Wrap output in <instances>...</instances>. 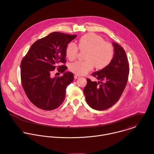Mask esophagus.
I'll return each instance as SVG.
<instances>
[{
	"label": "esophagus",
	"mask_w": 154,
	"mask_h": 154,
	"mask_svg": "<svg viewBox=\"0 0 154 154\" xmlns=\"http://www.w3.org/2000/svg\"><path fill=\"white\" fill-rule=\"evenodd\" d=\"M80 76L79 75H77V74H75V75H74V79H79V78H80Z\"/></svg>",
	"instance_id": "1"
}]
</instances>
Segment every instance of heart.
Wrapping results in <instances>:
<instances>
[{
    "label": "heart",
    "mask_w": 154,
    "mask_h": 154,
    "mask_svg": "<svg viewBox=\"0 0 154 154\" xmlns=\"http://www.w3.org/2000/svg\"><path fill=\"white\" fill-rule=\"evenodd\" d=\"M78 46L81 50H87L84 61H76L70 64L69 69L78 75H84L92 70L95 66L102 69L112 61L115 50L113 45L101 36L94 33L83 35L79 40ZM79 48L74 42H69L65 48V55L69 60H74L77 56Z\"/></svg>",
    "instance_id": "heart-1"
}]
</instances>
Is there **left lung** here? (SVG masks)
I'll list each match as a JSON object with an SVG mask.
<instances>
[{"label": "left lung", "mask_w": 154, "mask_h": 154, "mask_svg": "<svg viewBox=\"0 0 154 154\" xmlns=\"http://www.w3.org/2000/svg\"><path fill=\"white\" fill-rule=\"evenodd\" d=\"M115 54L111 63L92 75L100 82L87 79L83 92L88 104L93 109L104 110L112 107L119 100L128 78L129 63L124 49L113 42Z\"/></svg>", "instance_id": "obj_1"}]
</instances>
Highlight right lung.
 Listing matches in <instances>:
<instances>
[{
	"label": "right lung",
	"mask_w": 154,
	"mask_h": 154,
	"mask_svg": "<svg viewBox=\"0 0 154 154\" xmlns=\"http://www.w3.org/2000/svg\"><path fill=\"white\" fill-rule=\"evenodd\" d=\"M77 35L55 32L35 41L21 62V82L30 102L39 109L52 110L64 101L66 89L74 75L65 72L61 77L52 78L55 69L63 73L67 66L65 48Z\"/></svg>",
	"instance_id": "add662e5"
}]
</instances>
